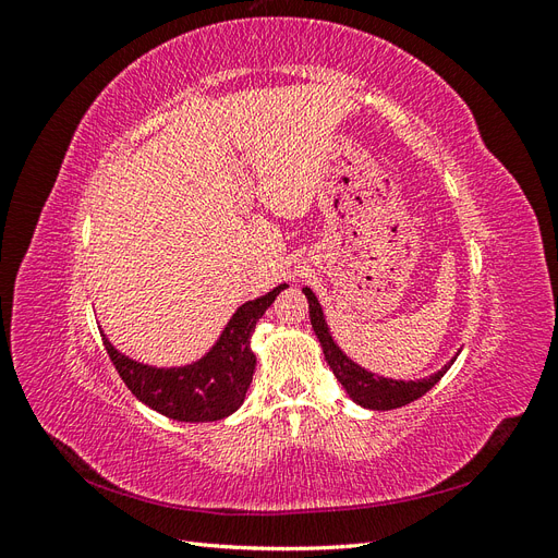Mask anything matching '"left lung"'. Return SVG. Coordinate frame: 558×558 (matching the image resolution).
<instances>
[{
    "instance_id": "8db88e82",
    "label": "left lung",
    "mask_w": 558,
    "mask_h": 558,
    "mask_svg": "<svg viewBox=\"0 0 558 558\" xmlns=\"http://www.w3.org/2000/svg\"><path fill=\"white\" fill-rule=\"evenodd\" d=\"M302 293H305V298L310 302L312 328L318 337L320 349H324V356L332 369V375L344 386L347 396L365 410H377V412L398 410V408H404V404L418 400L445 377V373L451 367L456 356H459V353H456V356L445 367L437 369V373H433L430 377H421V379L404 381V379H391V377H381V375L369 373V369H365L363 365L349 359L347 353L340 349V344L335 342V337L326 324L324 307H320V302L314 295V291L305 286Z\"/></svg>"
}]
</instances>
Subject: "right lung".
<instances>
[{
    "label": "right lung",
    "mask_w": 558,
    "mask_h": 558,
    "mask_svg": "<svg viewBox=\"0 0 558 558\" xmlns=\"http://www.w3.org/2000/svg\"><path fill=\"white\" fill-rule=\"evenodd\" d=\"M283 289L289 286L281 283L269 293L240 305L205 356L185 365H148L116 349L105 330L102 340L118 375L150 410L167 418L183 421V424L221 421L242 408L253 369H256L251 335L256 330L258 318Z\"/></svg>",
    "instance_id": "1"
}]
</instances>
